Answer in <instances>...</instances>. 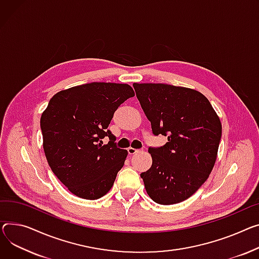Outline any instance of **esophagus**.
<instances>
[{"label":"esophagus","instance_id":"1","mask_svg":"<svg viewBox=\"0 0 259 259\" xmlns=\"http://www.w3.org/2000/svg\"><path fill=\"white\" fill-rule=\"evenodd\" d=\"M137 152H140V150L139 149H134V148H128V153L130 154V155H133V154H135V153H137Z\"/></svg>","mask_w":259,"mask_h":259}]
</instances>
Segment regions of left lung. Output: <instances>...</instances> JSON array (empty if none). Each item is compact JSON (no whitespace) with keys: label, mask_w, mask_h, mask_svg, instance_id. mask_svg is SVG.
Segmentation results:
<instances>
[{"label":"left lung","mask_w":259,"mask_h":259,"mask_svg":"<svg viewBox=\"0 0 259 259\" xmlns=\"http://www.w3.org/2000/svg\"><path fill=\"white\" fill-rule=\"evenodd\" d=\"M154 135L167 136L149 148L152 165L141 177L149 197L158 204L180 203L207 180L217 160L221 120L201 93L162 83H133Z\"/></svg>","instance_id":"left-lung-1"}]
</instances>
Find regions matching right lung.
Returning a JSON list of instances; mask_svg holds the SVG:
<instances>
[{
  "label": "right lung",
  "mask_w": 259,
  "mask_h": 259,
  "mask_svg": "<svg viewBox=\"0 0 259 259\" xmlns=\"http://www.w3.org/2000/svg\"><path fill=\"white\" fill-rule=\"evenodd\" d=\"M134 96L128 84L93 82L53 96L40 117L44 151L55 176L75 196L97 200L112 187L128 155L108 130L114 111ZM108 136L110 142L102 145Z\"/></svg>",
  "instance_id": "right-lung-1"
}]
</instances>
